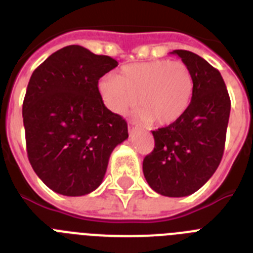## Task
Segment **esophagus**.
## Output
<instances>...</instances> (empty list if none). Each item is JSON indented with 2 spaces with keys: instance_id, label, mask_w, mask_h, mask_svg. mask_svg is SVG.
Wrapping results in <instances>:
<instances>
[{
  "instance_id": "34e87169",
  "label": "esophagus",
  "mask_w": 253,
  "mask_h": 253,
  "mask_svg": "<svg viewBox=\"0 0 253 253\" xmlns=\"http://www.w3.org/2000/svg\"><path fill=\"white\" fill-rule=\"evenodd\" d=\"M136 129L135 126H132V125H128V132L129 133H133V131Z\"/></svg>"
}]
</instances>
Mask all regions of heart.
<instances>
[{
	"label": "heart",
	"mask_w": 253,
	"mask_h": 253,
	"mask_svg": "<svg viewBox=\"0 0 253 253\" xmlns=\"http://www.w3.org/2000/svg\"><path fill=\"white\" fill-rule=\"evenodd\" d=\"M104 104L113 113L125 114L140 105L135 117L145 125L155 121L168 126L183 117L193 93L195 80L182 61L155 60L124 66L117 76H104L98 85Z\"/></svg>",
	"instance_id": "heart-1"
}]
</instances>
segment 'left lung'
Segmentation results:
<instances>
[{
    "instance_id": "obj_1",
    "label": "left lung",
    "mask_w": 253,
    "mask_h": 253,
    "mask_svg": "<svg viewBox=\"0 0 253 253\" xmlns=\"http://www.w3.org/2000/svg\"><path fill=\"white\" fill-rule=\"evenodd\" d=\"M195 80L192 102L183 117L153 131L155 146L142 162L145 179L168 197L192 195L210 179L223 158L230 99L220 72L203 57L175 49Z\"/></svg>"
}]
</instances>
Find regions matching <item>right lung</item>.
Masks as SVG:
<instances>
[{"instance_id":"1","label":"right lung","mask_w":253,"mask_h":253,"mask_svg":"<svg viewBox=\"0 0 253 253\" xmlns=\"http://www.w3.org/2000/svg\"><path fill=\"white\" fill-rule=\"evenodd\" d=\"M108 56L69 45L33 72L23 103L28 158L43 183L65 196L99 187L127 122L103 103L98 81L117 67Z\"/></svg>"}]
</instances>
